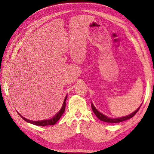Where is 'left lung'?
Segmentation results:
<instances>
[{
	"label": "left lung",
	"instance_id": "1",
	"mask_svg": "<svg viewBox=\"0 0 154 154\" xmlns=\"http://www.w3.org/2000/svg\"><path fill=\"white\" fill-rule=\"evenodd\" d=\"M142 104L139 106V108L136 110H135L134 112H133L132 113L130 114L129 115H127L126 116H123V117H120V118H114V119H112V118H109L106 116L104 115V114H102L101 112H100L99 110H97V109H96L94 106L93 105V104L91 103V107H92V110L93 111V112L94 113V114L97 116V117L99 119V120H100L101 121H103V122H109V123H119V122H121L122 121H125L126 120H128L130 119H131L135 114L137 113V112L139 110L140 108L141 107Z\"/></svg>",
	"mask_w": 154,
	"mask_h": 154
}]
</instances>
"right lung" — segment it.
<instances>
[{"label":"right lung","mask_w":154,"mask_h":154,"mask_svg":"<svg viewBox=\"0 0 154 154\" xmlns=\"http://www.w3.org/2000/svg\"><path fill=\"white\" fill-rule=\"evenodd\" d=\"M67 96L65 97L63 105H62V107L61 108L60 110L55 114V115L51 118L50 120H40V121H34V120H28L27 119H26L24 116H22L21 114H19V115L22 118V119H24L25 121H26L27 122H29L30 124H34V125H36V126H48V125H54V124L56 123L57 121L60 119L61 116H62V114H63L65 109V101H66Z\"/></svg>","instance_id":"add662e5"}]
</instances>
